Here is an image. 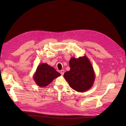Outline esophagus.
Wrapping results in <instances>:
<instances>
[{"mask_svg":"<svg viewBox=\"0 0 126 126\" xmlns=\"http://www.w3.org/2000/svg\"><path fill=\"white\" fill-rule=\"evenodd\" d=\"M61 74L62 75H63L64 74V70H61Z\"/></svg>","mask_w":126,"mask_h":126,"instance_id":"obj_1","label":"esophagus"}]
</instances>
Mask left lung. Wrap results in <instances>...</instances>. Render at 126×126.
I'll list each match as a JSON object with an SVG mask.
<instances>
[{"label":"left lung","mask_w":126,"mask_h":126,"mask_svg":"<svg viewBox=\"0 0 126 126\" xmlns=\"http://www.w3.org/2000/svg\"><path fill=\"white\" fill-rule=\"evenodd\" d=\"M70 69L64 74V77L69 86L79 92L88 90L94 85L95 75L89 61L86 56L78 58H71L69 60Z\"/></svg>","instance_id":"8db88e82"}]
</instances>
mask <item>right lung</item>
<instances>
[{
  "mask_svg": "<svg viewBox=\"0 0 126 126\" xmlns=\"http://www.w3.org/2000/svg\"><path fill=\"white\" fill-rule=\"evenodd\" d=\"M61 74L47 63L39 64L33 76L34 80L40 87H46Z\"/></svg>",
  "mask_w": 126,
  "mask_h": 126,
  "instance_id": "add662e5",
  "label": "right lung"
}]
</instances>
